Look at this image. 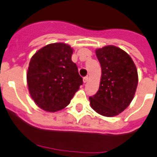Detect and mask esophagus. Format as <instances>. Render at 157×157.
Here are the masks:
<instances>
[{
  "label": "esophagus",
  "instance_id": "34e87169",
  "mask_svg": "<svg viewBox=\"0 0 157 157\" xmlns=\"http://www.w3.org/2000/svg\"><path fill=\"white\" fill-rule=\"evenodd\" d=\"M88 81V76L84 77V78H83V82H84V83H86Z\"/></svg>",
  "mask_w": 157,
  "mask_h": 157
}]
</instances>
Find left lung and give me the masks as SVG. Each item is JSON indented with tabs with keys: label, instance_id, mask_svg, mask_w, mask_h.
I'll list each match as a JSON object with an SVG mask.
<instances>
[{
	"label": "left lung",
	"instance_id": "8db88e82",
	"mask_svg": "<svg viewBox=\"0 0 157 157\" xmlns=\"http://www.w3.org/2000/svg\"><path fill=\"white\" fill-rule=\"evenodd\" d=\"M96 56L101 67L98 92L89 98L91 108L105 117L123 112L134 97L138 74L131 57L115 46L97 49Z\"/></svg>",
	"mask_w": 157,
	"mask_h": 157
}]
</instances>
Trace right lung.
<instances>
[{
  "instance_id": "right-lung-1",
  "label": "right lung",
  "mask_w": 157,
  "mask_h": 157,
  "mask_svg": "<svg viewBox=\"0 0 157 157\" xmlns=\"http://www.w3.org/2000/svg\"><path fill=\"white\" fill-rule=\"evenodd\" d=\"M73 49L63 43L48 44L31 58L26 74L29 94L36 105L48 112H56L69 105L82 85Z\"/></svg>"
}]
</instances>
